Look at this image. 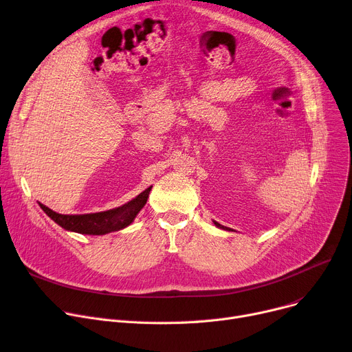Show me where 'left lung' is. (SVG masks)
I'll return each mask as SVG.
<instances>
[{"instance_id":"8db88e82","label":"left lung","mask_w":352,"mask_h":352,"mask_svg":"<svg viewBox=\"0 0 352 352\" xmlns=\"http://www.w3.org/2000/svg\"><path fill=\"white\" fill-rule=\"evenodd\" d=\"M214 224L217 226V227H220V229H227V227H224V226H221V224H219L217 221H214Z\"/></svg>"}]
</instances>
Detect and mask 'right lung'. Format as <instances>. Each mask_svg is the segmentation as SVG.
<instances>
[{"mask_svg":"<svg viewBox=\"0 0 352 352\" xmlns=\"http://www.w3.org/2000/svg\"><path fill=\"white\" fill-rule=\"evenodd\" d=\"M152 188H148L140 195H138L131 201L125 203L119 208L99 212V213H89V214H59L51 210L47 206L41 204L43 209L56 224H59L62 229L80 233V234H91V236H102L107 233L118 232L128 227L136 217V214L142 210V208L148 201L149 192Z\"/></svg>","mask_w":352,"mask_h":352,"instance_id":"add662e5","label":"right lung"}]
</instances>
